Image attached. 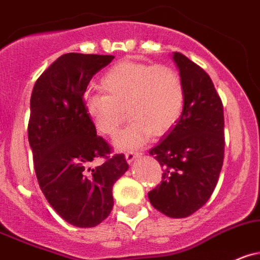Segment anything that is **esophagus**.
I'll return each instance as SVG.
<instances>
[{
  "label": "esophagus",
  "instance_id": "esophagus-1",
  "mask_svg": "<svg viewBox=\"0 0 260 260\" xmlns=\"http://www.w3.org/2000/svg\"><path fill=\"white\" fill-rule=\"evenodd\" d=\"M140 154H142V153L134 152V150H127V152L125 153V158H126V160H127L128 163H132L133 160H134L135 158L139 157Z\"/></svg>",
  "mask_w": 260,
  "mask_h": 260
}]
</instances>
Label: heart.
Segmentation results:
<instances>
[{
	"label": "heart",
	"mask_w": 260,
	"mask_h": 260,
	"mask_svg": "<svg viewBox=\"0 0 260 260\" xmlns=\"http://www.w3.org/2000/svg\"><path fill=\"white\" fill-rule=\"evenodd\" d=\"M100 85L105 94H89L84 110L101 134L113 137L125 118V108L132 121L116 137L120 149H133L149 134L169 132L184 108V84L171 66L120 61L108 69Z\"/></svg>",
	"instance_id": "obj_1"
}]
</instances>
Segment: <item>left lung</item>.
I'll return each mask as SVG.
<instances>
[{
	"instance_id": "1",
	"label": "left lung",
	"mask_w": 260,
	"mask_h": 260,
	"mask_svg": "<svg viewBox=\"0 0 260 260\" xmlns=\"http://www.w3.org/2000/svg\"><path fill=\"white\" fill-rule=\"evenodd\" d=\"M185 89L181 117L149 154L163 167L162 181L148 192L157 211L184 218L211 198L224 157L223 105L208 74L175 52Z\"/></svg>"
}]
</instances>
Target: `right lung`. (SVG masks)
I'll list each match as a JSON object with an SVG mask.
<instances>
[{"mask_svg": "<svg viewBox=\"0 0 260 260\" xmlns=\"http://www.w3.org/2000/svg\"><path fill=\"white\" fill-rule=\"evenodd\" d=\"M115 58L111 54L66 53L34 84L28 139L46 199L66 222L94 227L113 207L112 186L128 169L125 155L111 154L84 110L89 81ZM102 157L95 168L92 162Z\"/></svg>", "mask_w": 260, "mask_h": 260, "instance_id": "add662e5", "label": "right lung"}]
</instances>
